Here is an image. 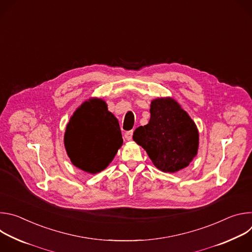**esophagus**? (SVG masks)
Masks as SVG:
<instances>
[{
  "instance_id": "34e87169",
  "label": "esophagus",
  "mask_w": 252,
  "mask_h": 252,
  "mask_svg": "<svg viewBox=\"0 0 252 252\" xmlns=\"http://www.w3.org/2000/svg\"><path fill=\"white\" fill-rule=\"evenodd\" d=\"M132 134H133V130L126 131V133H125V137H126V139H127V140H131V138H132Z\"/></svg>"
}]
</instances>
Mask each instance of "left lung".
<instances>
[{"instance_id": "8db88e82", "label": "left lung", "mask_w": 252, "mask_h": 252, "mask_svg": "<svg viewBox=\"0 0 252 252\" xmlns=\"http://www.w3.org/2000/svg\"><path fill=\"white\" fill-rule=\"evenodd\" d=\"M150 112L149 124L134 130L133 140L159 170L172 173L187 167L198 150L194 122L171 97L154 99Z\"/></svg>"}]
</instances>
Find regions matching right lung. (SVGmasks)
Segmentation results:
<instances>
[{
	"instance_id": "add662e5",
	"label": "right lung",
	"mask_w": 252,
	"mask_h": 252,
	"mask_svg": "<svg viewBox=\"0 0 252 252\" xmlns=\"http://www.w3.org/2000/svg\"><path fill=\"white\" fill-rule=\"evenodd\" d=\"M63 141L73 164L93 174L109 165L123 146L119 121L96 97L83 102L71 116Z\"/></svg>"
}]
</instances>
